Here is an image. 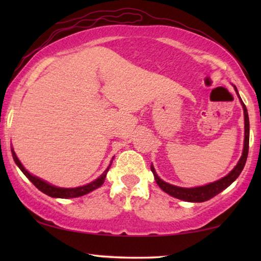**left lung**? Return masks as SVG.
Segmentation results:
<instances>
[{
  "mask_svg": "<svg viewBox=\"0 0 261 261\" xmlns=\"http://www.w3.org/2000/svg\"><path fill=\"white\" fill-rule=\"evenodd\" d=\"M233 88H235L236 94L238 96V99H240V102L243 107V112H244V146H243L242 156L240 160H238L237 165L233 167V169L228 175L224 176V177L215 180L213 183H208L206 185H201V187H196V188H180V187H176V185L165 182V180H162L160 177H159L153 165H151V170L154 175V178H155V182L158 183L159 187L161 188V190H163V191L169 194V196L177 198V199H180V200L189 201V202H202V201L210 200L213 197H215L216 194L222 192L224 189H227L232 182H235L236 178L242 173L247 159V153H249L250 122H249V114H247V109L245 107V105L242 101L240 94H238V91L235 85H233Z\"/></svg>",
  "mask_w": 261,
  "mask_h": 261,
  "instance_id": "left-lung-1",
  "label": "left lung"
}]
</instances>
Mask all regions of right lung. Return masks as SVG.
Here are the masks:
<instances>
[{
  "instance_id": "add662e5",
  "label": "right lung",
  "mask_w": 261,
  "mask_h": 261,
  "mask_svg": "<svg viewBox=\"0 0 261 261\" xmlns=\"http://www.w3.org/2000/svg\"><path fill=\"white\" fill-rule=\"evenodd\" d=\"M11 153H12V158H14L16 165L18 166V168L21 171H23V174L26 176V177H28L31 182L35 185V187L40 190L41 192H43L45 194H47V196L53 197V198H64V199H67V198L82 197V196H84V194L90 193L92 191H94L95 189L100 188L105 182L106 176H107V173H108L110 166H112L113 159H114V158L112 159V161H110L109 166L107 167V169H106L98 178L94 179L93 182L87 183L85 185H83V187H77V188H60V187H55V185L49 184L48 182H46V180L37 177V176L30 174L29 171L25 169L24 166L21 165V162L19 161V159L17 158L14 148L12 147H11Z\"/></svg>"
}]
</instances>
